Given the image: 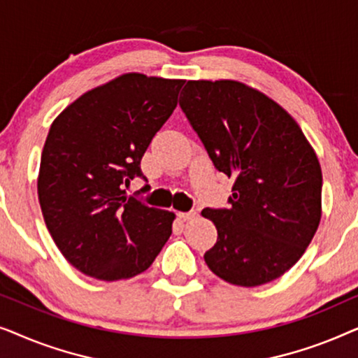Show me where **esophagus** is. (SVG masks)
<instances>
[{"mask_svg":"<svg viewBox=\"0 0 358 358\" xmlns=\"http://www.w3.org/2000/svg\"><path fill=\"white\" fill-rule=\"evenodd\" d=\"M178 217L182 220V222H190V220L197 217V212H194V210H190V212H179Z\"/></svg>","mask_w":358,"mask_h":358,"instance_id":"1","label":"esophagus"}]
</instances>
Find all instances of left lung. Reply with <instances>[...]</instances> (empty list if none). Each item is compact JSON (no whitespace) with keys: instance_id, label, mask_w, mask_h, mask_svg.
I'll use <instances>...</instances> for the list:
<instances>
[{"instance_id":"obj_1","label":"left lung","mask_w":358,"mask_h":358,"mask_svg":"<svg viewBox=\"0 0 358 358\" xmlns=\"http://www.w3.org/2000/svg\"><path fill=\"white\" fill-rule=\"evenodd\" d=\"M179 106L220 173L233 179L228 208H205L218 238L205 252L215 275L259 287L300 261L321 222L322 174L295 119L233 80L187 81Z\"/></svg>"}]
</instances>
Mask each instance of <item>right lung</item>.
I'll list each match as a JSON object with an SVG mask.
<instances>
[{
	"label": "right lung",
	"mask_w": 358,
	"mask_h": 358,
	"mask_svg": "<svg viewBox=\"0 0 358 358\" xmlns=\"http://www.w3.org/2000/svg\"><path fill=\"white\" fill-rule=\"evenodd\" d=\"M184 80L125 73L85 92L53 120L37 194L68 262L115 282L145 272L173 233L174 212L127 195L140 161L178 106Z\"/></svg>",
	"instance_id": "obj_1"
}]
</instances>
